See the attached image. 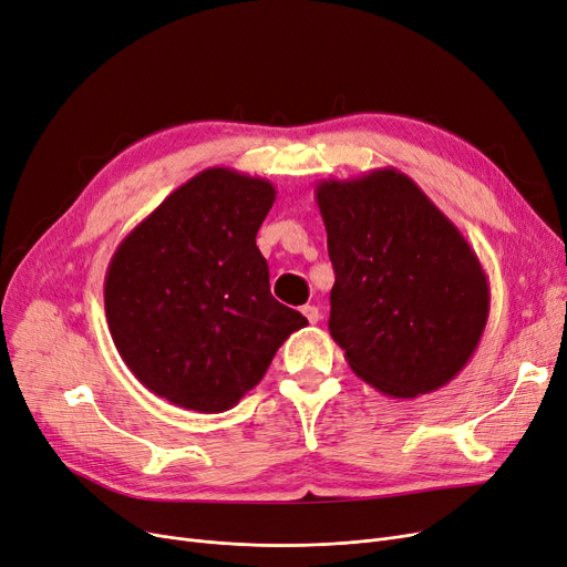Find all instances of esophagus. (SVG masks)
<instances>
[{"mask_svg":"<svg viewBox=\"0 0 567 567\" xmlns=\"http://www.w3.org/2000/svg\"><path fill=\"white\" fill-rule=\"evenodd\" d=\"M301 312L306 315V319H308L310 324H317L319 319H322V315H319V308H315V306H303V308H301Z\"/></svg>","mask_w":567,"mask_h":567,"instance_id":"34e87169","label":"esophagus"}]
</instances>
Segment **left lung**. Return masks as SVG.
<instances>
[{"label":"left lung","instance_id":"obj_1","mask_svg":"<svg viewBox=\"0 0 567 567\" xmlns=\"http://www.w3.org/2000/svg\"><path fill=\"white\" fill-rule=\"evenodd\" d=\"M315 199L336 270L331 338L384 396L454 380L488 319V278L471 243L399 168L319 181Z\"/></svg>","mask_w":567,"mask_h":567}]
</instances>
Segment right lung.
<instances>
[{"mask_svg":"<svg viewBox=\"0 0 567 567\" xmlns=\"http://www.w3.org/2000/svg\"><path fill=\"white\" fill-rule=\"evenodd\" d=\"M266 178L213 166L122 238L104 280L106 322L134 378L194 412L231 410L308 319L270 297L257 231Z\"/></svg>","mask_w":567,"mask_h":567,"instance_id":"1","label":"right lung"}]
</instances>
